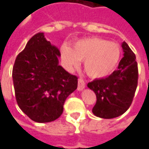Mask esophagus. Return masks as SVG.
<instances>
[{
	"mask_svg": "<svg viewBox=\"0 0 149 149\" xmlns=\"http://www.w3.org/2000/svg\"><path fill=\"white\" fill-rule=\"evenodd\" d=\"M85 88V82L83 79L80 78L78 80V86H77V90L78 91H82Z\"/></svg>",
	"mask_w": 149,
	"mask_h": 149,
	"instance_id": "34e87169",
	"label": "esophagus"
}]
</instances>
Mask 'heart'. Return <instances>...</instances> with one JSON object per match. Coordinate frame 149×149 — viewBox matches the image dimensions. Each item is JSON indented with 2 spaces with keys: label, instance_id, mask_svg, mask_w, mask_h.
<instances>
[{
  "label": "heart",
  "instance_id": "b5f03b06",
  "mask_svg": "<svg viewBox=\"0 0 149 149\" xmlns=\"http://www.w3.org/2000/svg\"><path fill=\"white\" fill-rule=\"evenodd\" d=\"M61 57L69 69L77 67L84 60V69L92 78H102L109 75L118 65L120 49L115 43L99 38L79 40L72 48L63 45Z\"/></svg>",
  "mask_w": 149,
  "mask_h": 149
}]
</instances>
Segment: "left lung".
Instances as JSON below:
<instances>
[{
    "label": "left lung",
    "instance_id": "1",
    "mask_svg": "<svg viewBox=\"0 0 149 149\" xmlns=\"http://www.w3.org/2000/svg\"><path fill=\"white\" fill-rule=\"evenodd\" d=\"M121 47L124 57L119 63L117 70L108 77L97 79L88 84V87L97 96L93 113L100 118H115L125 113L131 105L137 87L136 56L125 41Z\"/></svg>",
    "mask_w": 149,
    "mask_h": 149
}]
</instances>
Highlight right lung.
Segmentation results:
<instances>
[{
	"label": "right lung",
	"instance_id": "add662e5",
	"mask_svg": "<svg viewBox=\"0 0 149 149\" xmlns=\"http://www.w3.org/2000/svg\"><path fill=\"white\" fill-rule=\"evenodd\" d=\"M59 49L38 33L16 58L13 80L18 106L33 121L59 118L66 98L77 88V77L59 65Z\"/></svg>",
	"mask_w": 149,
	"mask_h": 149
}]
</instances>
